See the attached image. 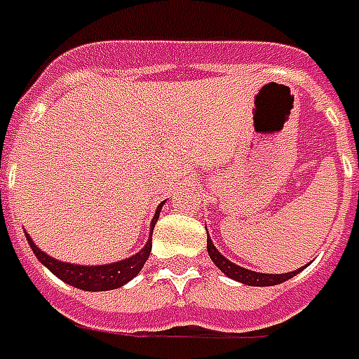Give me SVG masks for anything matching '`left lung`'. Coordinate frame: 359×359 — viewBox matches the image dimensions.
Returning <instances> with one entry per match:
<instances>
[{
	"mask_svg": "<svg viewBox=\"0 0 359 359\" xmlns=\"http://www.w3.org/2000/svg\"><path fill=\"white\" fill-rule=\"evenodd\" d=\"M207 251L208 255H210V259H212V263H215L226 276H230V278L241 282V284H248V286H276V284H282V282L290 280L292 276H296L297 273L304 271V266L286 274H265L249 271V269H243V266L236 265L232 261H228V259L215 248V243L210 241V238H207Z\"/></svg>",
	"mask_w": 359,
	"mask_h": 359,
	"instance_id": "obj_1",
	"label": "left lung"
}]
</instances>
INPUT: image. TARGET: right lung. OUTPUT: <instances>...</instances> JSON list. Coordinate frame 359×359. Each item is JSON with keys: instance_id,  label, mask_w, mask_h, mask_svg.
<instances>
[{"instance_id": "right-lung-1", "label": "right lung", "mask_w": 359, "mask_h": 359, "mask_svg": "<svg viewBox=\"0 0 359 359\" xmlns=\"http://www.w3.org/2000/svg\"><path fill=\"white\" fill-rule=\"evenodd\" d=\"M164 203H160L156 212L152 216L151 220V233H149V241L144 243V248L135 253L133 257L129 259H123V261H118V263H110V265H73V263H65V261H57L53 259L44 251H40L36 248V243L32 241L29 233H27V240H29L30 249L34 251V255L38 257V261L42 265L53 273L60 280H63L69 286H75L79 290H86V292H106V290H116L119 286H123L127 282L135 278L137 274L141 273V269L147 263V259L151 255L152 249V230H154V224L158 222L160 208H162Z\"/></svg>"}]
</instances>
